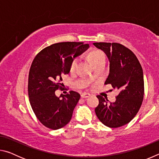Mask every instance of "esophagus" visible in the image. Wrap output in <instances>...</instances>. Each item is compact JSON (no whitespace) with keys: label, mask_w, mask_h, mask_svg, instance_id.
I'll return each instance as SVG.
<instances>
[{"label":"esophagus","mask_w":159,"mask_h":159,"mask_svg":"<svg viewBox=\"0 0 159 159\" xmlns=\"http://www.w3.org/2000/svg\"><path fill=\"white\" fill-rule=\"evenodd\" d=\"M90 96V93H83L81 95V98H87L88 97Z\"/></svg>","instance_id":"obj_1"}]
</instances>
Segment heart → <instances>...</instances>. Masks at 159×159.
I'll list each match as a JSON object with an SVG mask.
<instances>
[{"mask_svg":"<svg viewBox=\"0 0 159 159\" xmlns=\"http://www.w3.org/2000/svg\"><path fill=\"white\" fill-rule=\"evenodd\" d=\"M88 57L91 63L93 64L94 66H95L98 64L105 62L106 61V55L103 51L99 49H94L88 53ZM78 61L79 60L77 58L71 61V65H70V71L74 72L77 66Z\"/></svg>","mask_w":159,"mask_h":159,"instance_id":"obj_1","label":"heart"}]
</instances>
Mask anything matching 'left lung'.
Instances as JSON below:
<instances>
[{"label":"left lung","instance_id":"1","mask_svg":"<svg viewBox=\"0 0 159 159\" xmlns=\"http://www.w3.org/2000/svg\"><path fill=\"white\" fill-rule=\"evenodd\" d=\"M107 54L109 74L104 84L119 90L115 102L98 95L99 104L95 111L99 120L109 128L127 124L135 116L144 98L143 70L135 55L117 43H94Z\"/></svg>","mask_w":159,"mask_h":159}]
</instances>
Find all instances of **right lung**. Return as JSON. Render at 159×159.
Here are the masks:
<instances>
[{"instance_id":"right-lung-1","label":"right lung","mask_w":159,"mask_h":159,"mask_svg":"<svg viewBox=\"0 0 159 159\" xmlns=\"http://www.w3.org/2000/svg\"><path fill=\"white\" fill-rule=\"evenodd\" d=\"M89 44L63 42L44 48L34 58L29 74V102L42 124L57 130L71 120L80 95L70 91L67 95H55L64 87V75L70 71L71 61L89 48Z\"/></svg>"}]
</instances>
